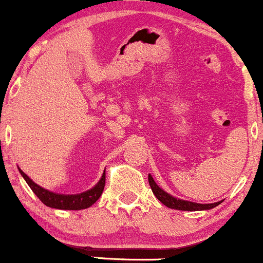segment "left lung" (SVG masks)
<instances>
[{"label":"left lung","instance_id":"8db88e82","mask_svg":"<svg viewBox=\"0 0 263 263\" xmlns=\"http://www.w3.org/2000/svg\"><path fill=\"white\" fill-rule=\"evenodd\" d=\"M148 182H149L151 189H152L153 194L156 195V198L158 199L162 204H164L167 208H171V209L183 210V211L210 210V209H213V208L218 206L219 204L222 203V200L218 201V203H211V204H199V203H194V201L183 200V199L176 198V197H173V195L168 194L165 190L159 188L151 174H148Z\"/></svg>","mask_w":263,"mask_h":263}]
</instances>
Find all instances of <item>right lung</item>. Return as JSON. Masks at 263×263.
Returning <instances> with one entry per match:
<instances>
[{
	"label": "right lung",
	"mask_w": 263,
	"mask_h": 263,
	"mask_svg": "<svg viewBox=\"0 0 263 263\" xmlns=\"http://www.w3.org/2000/svg\"><path fill=\"white\" fill-rule=\"evenodd\" d=\"M21 176L25 178L27 184L29 185V188L33 190L35 195L39 198V200L42 201L44 205L49 208H54V209H60V210H81L90 208L92 204H95L98 201V199L101 197L102 192H104L105 186V171L102 173L98 183L92 186L91 189L86 190V192L79 193V194H58V193H53L50 190L44 189L43 186L38 185L37 183H34L29 178L25 172L21 171V168H18Z\"/></svg>",
	"instance_id": "add662e5"
}]
</instances>
